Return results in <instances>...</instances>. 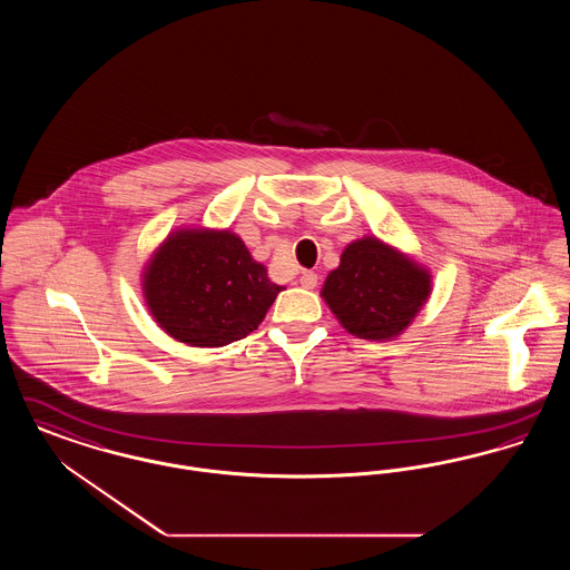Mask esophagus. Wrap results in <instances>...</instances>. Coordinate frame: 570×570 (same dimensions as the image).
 Wrapping results in <instances>:
<instances>
[{"label": "esophagus", "mask_w": 570, "mask_h": 570, "mask_svg": "<svg viewBox=\"0 0 570 570\" xmlns=\"http://www.w3.org/2000/svg\"><path fill=\"white\" fill-rule=\"evenodd\" d=\"M298 284H301L303 288L312 291V288H316V284H318V275L314 272H303L301 273V277H298Z\"/></svg>", "instance_id": "esophagus-1"}]
</instances>
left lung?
Returning a JSON list of instances; mask_svg holds the SVG:
<instances>
[{"mask_svg":"<svg viewBox=\"0 0 570 570\" xmlns=\"http://www.w3.org/2000/svg\"><path fill=\"white\" fill-rule=\"evenodd\" d=\"M432 293V275L376 237L346 245L321 295L342 326L363 340L389 342L406 331Z\"/></svg>","mask_w":570,"mask_h":570,"instance_id":"1","label":"left lung"}]
</instances>
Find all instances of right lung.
<instances>
[{
    "label": "right lung",
    "mask_w": 570,
    "mask_h": 570,
    "mask_svg": "<svg viewBox=\"0 0 570 570\" xmlns=\"http://www.w3.org/2000/svg\"><path fill=\"white\" fill-rule=\"evenodd\" d=\"M282 286L230 230L179 228L142 272V295L164 331L196 348H217L263 323Z\"/></svg>",
    "instance_id": "obj_1"
}]
</instances>
